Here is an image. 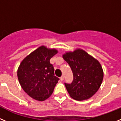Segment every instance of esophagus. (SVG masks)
Returning <instances> with one entry per match:
<instances>
[{
	"instance_id": "obj_1",
	"label": "esophagus",
	"mask_w": 121,
	"mask_h": 121,
	"mask_svg": "<svg viewBox=\"0 0 121 121\" xmlns=\"http://www.w3.org/2000/svg\"><path fill=\"white\" fill-rule=\"evenodd\" d=\"M60 81H63L64 80V76H62L61 77H60Z\"/></svg>"
}]
</instances>
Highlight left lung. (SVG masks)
<instances>
[{
    "instance_id": "obj_1",
    "label": "left lung",
    "mask_w": 121,
    "mask_h": 121,
    "mask_svg": "<svg viewBox=\"0 0 121 121\" xmlns=\"http://www.w3.org/2000/svg\"><path fill=\"white\" fill-rule=\"evenodd\" d=\"M63 58L69 64L73 74L71 84L65 83L70 96L77 100L92 97L99 90L104 78L99 61L81 49L67 52L63 54Z\"/></svg>"
}]
</instances>
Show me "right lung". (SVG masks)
Returning <instances> with one entry per match:
<instances>
[{
    "label": "right lung",
    "instance_id": "obj_1",
    "mask_svg": "<svg viewBox=\"0 0 121 121\" xmlns=\"http://www.w3.org/2000/svg\"><path fill=\"white\" fill-rule=\"evenodd\" d=\"M57 53L56 49L41 46L20 64L17 70L19 82L25 92L33 99L43 101L53 93L59 79L54 76V67L50 60Z\"/></svg>",
    "mask_w": 121,
    "mask_h": 121
}]
</instances>
